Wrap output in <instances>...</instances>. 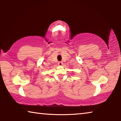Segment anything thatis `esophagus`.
Segmentation results:
<instances>
[{"label": "esophagus", "instance_id": "1", "mask_svg": "<svg viewBox=\"0 0 121 121\" xmlns=\"http://www.w3.org/2000/svg\"><path fill=\"white\" fill-rule=\"evenodd\" d=\"M58 63V65H60V66H61L63 64V63L62 62H59Z\"/></svg>", "mask_w": 121, "mask_h": 121}]
</instances>
